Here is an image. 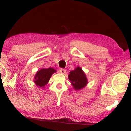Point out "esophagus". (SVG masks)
<instances>
[{"label":"esophagus","mask_w":131,"mask_h":131,"mask_svg":"<svg viewBox=\"0 0 131 131\" xmlns=\"http://www.w3.org/2000/svg\"><path fill=\"white\" fill-rule=\"evenodd\" d=\"M59 71V72H60L62 74H65L66 73V70L64 69H60Z\"/></svg>","instance_id":"obj_1"}]
</instances>
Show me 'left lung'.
<instances>
[{
  "label": "left lung",
  "instance_id": "left-lung-1",
  "mask_svg": "<svg viewBox=\"0 0 131 131\" xmlns=\"http://www.w3.org/2000/svg\"><path fill=\"white\" fill-rule=\"evenodd\" d=\"M68 79L74 89L80 90L86 87L88 83L87 77L84 71L80 66H77L74 69L69 72Z\"/></svg>",
  "mask_w": 131,
  "mask_h": 131
}]
</instances>
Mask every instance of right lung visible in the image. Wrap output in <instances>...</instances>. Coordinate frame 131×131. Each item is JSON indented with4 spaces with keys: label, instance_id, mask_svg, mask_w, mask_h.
<instances>
[{
    "label": "right lung",
    "instance_id": "obj_1",
    "mask_svg": "<svg viewBox=\"0 0 131 131\" xmlns=\"http://www.w3.org/2000/svg\"><path fill=\"white\" fill-rule=\"evenodd\" d=\"M56 72L57 70L52 68H42L36 72L34 82L38 87L44 88L45 85L48 84L52 74Z\"/></svg>",
    "mask_w": 131,
    "mask_h": 131
}]
</instances>
